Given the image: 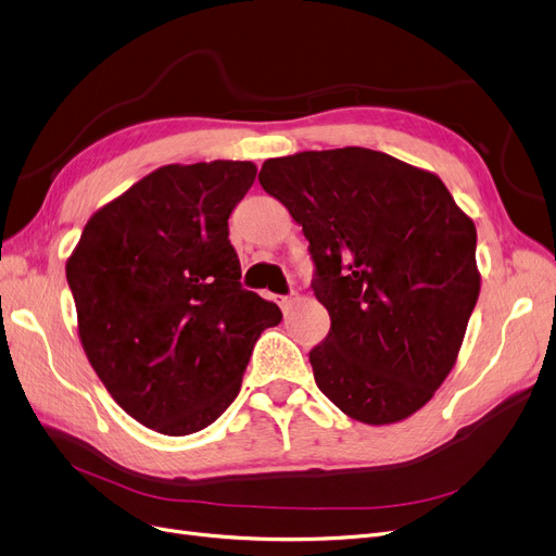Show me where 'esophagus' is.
<instances>
[{
  "label": "esophagus",
  "mask_w": 556,
  "mask_h": 556,
  "mask_svg": "<svg viewBox=\"0 0 556 556\" xmlns=\"http://www.w3.org/2000/svg\"><path fill=\"white\" fill-rule=\"evenodd\" d=\"M293 302H295V298H291V295L279 298V306H281V312H283V314H289V312H291V306H293Z\"/></svg>",
  "instance_id": "34e87169"
}]
</instances>
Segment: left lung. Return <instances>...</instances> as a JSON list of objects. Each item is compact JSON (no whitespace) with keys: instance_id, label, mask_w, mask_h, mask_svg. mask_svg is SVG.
<instances>
[{"instance_id":"obj_1","label":"left lung","mask_w":556,"mask_h":556,"mask_svg":"<svg viewBox=\"0 0 556 556\" xmlns=\"http://www.w3.org/2000/svg\"><path fill=\"white\" fill-rule=\"evenodd\" d=\"M302 226L332 327L309 353L320 392L368 426L407 419L454 368L481 291L477 226L433 172L345 147L263 162Z\"/></svg>"}]
</instances>
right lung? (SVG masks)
<instances>
[{
	"mask_svg": "<svg viewBox=\"0 0 556 556\" xmlns=\"http://www.w3.org/2000/svg\"><path fill=\"white\" fill-rule=\"evenodd\" d=\"M254 162L167 164L91 215L66 279L77 334L110 396L162 435H192L238 396L279 306L240 286L229 215Z\"/></svg>",
	"mask_w": 556,
	"mask_h": 556,
	"instance_id": "1",
	"label": "right lung"
}]
</instances>
